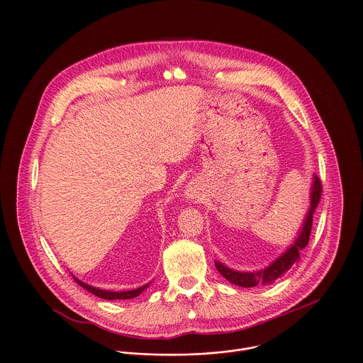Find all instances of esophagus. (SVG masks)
I'll return each instance as SVG.
<instances>
[{"instance_id": "34e87169", "label": "esophagus", "mask_w": 363, "mask_h": 363, "mask_svg": "<svg viewBox=\"0 0 363 363\" xmlns=\"http://www.w3.org/2000/svg\"><path fill=\"white\" fill-rule=\"evenodd\" d=\"M184 196L189 201H197L201 199L203 196V186L200 182H190L186 191H184Z\"/></svg>"}]
</instances>
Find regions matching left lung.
Masks as SVG:
<instances>
[{
  "label": "left lung",
  "mask_w": 363,
  "mask_h": 363,
  "mask_svg": "<svg viewBox=\"0 0 363 363\" xmlns=\"http://www.w3.org/2000/svg\"><path fill=\"white\" fill-rule=\"evenodd\" d=\"M321 197V182L320 179L313 174L311 189V204L306 213V218L301 226V230L295 239V242L278 257L274 259L269 265L265 268H261L259 271H236L220 261H215L216 269L220 272V275L232 282L233 285L243 286V288H253L257 285H269L275 282L278 278L284 277L289 268L298 262L301 259V252L308 246L311 239V223H313V215L318 206Z\"/></svg>",
  "instance_id": "obj_1"
}]
</instances>
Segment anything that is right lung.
<instances>
[{"label":"right lung","instance_id":"add662e5","mask_svg":"<svg viewBox=\"0 0 363 363\" xmlns=\"http://www.w3.org/2000/svg\"><path fill=\"white\" fill-rule=\"evenodd\" d=\"M74 277V275H72ZM75 282L79 284L82 288H85L88 292L102 298V299H107V301H116V299H133V298H137L138 295H141L148 286L150 284H145L137 289H133V291H121V292H113V291H104L101 288H96V286H92V285H88L85 282H82L81 279H78L77 277H74Z\"/></svg>","mask_w":363,"mask_h":363}]
</instances>
